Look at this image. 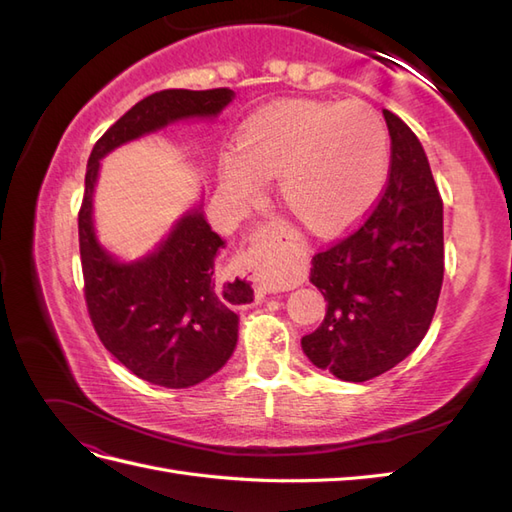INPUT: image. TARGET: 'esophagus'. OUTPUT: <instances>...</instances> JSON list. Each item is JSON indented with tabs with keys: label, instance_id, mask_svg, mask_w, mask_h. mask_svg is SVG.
I'll return each instance as SVG.
<instances>
[{
	"label": "esophagus",
	"instance_id": "obj_1",
	"mask_svg": "<svg viewBox=\"0 0 512 512\" xmlns=\"http://www.w3.org/2000/svg\"><path fill=\"white\" fill-rule=\"evenodd\" d=\"M228 294L237 303H258L267 297L273 288L275 277L267 265L265 254L241 262V265L230 273Z\"/></svg>",
	"mask_w": 512,
	"mask_h": 512
}]
</instances>
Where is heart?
Masks as SVG:
<instances>
[{
	"instance_id": "b5f03b06",
	"label": "heart",
	"mask_w": 512,
	"mask_h": 512,
	"mask_svg": "<svg viewBox=\"0 0 512 512\" xmlns=\"http://www.w3.org/2000/svg\"><path fill=\"white\" fill-rule=\"evenodd\" d=\"M239 149L220 158V181L235 203H252L265 177L303 226L342 228L374 203L389 173V136L365 102L280 100L243 123Z\"/></svg>"
}]
</instances>
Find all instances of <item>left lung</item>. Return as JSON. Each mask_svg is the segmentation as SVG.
I'll return each mask as SVG.
<instances>
[{
  "label": "left lung",
  "mask_w": 512,
  "mask_h": 512,
  "mask_svg": "<svg viewBox=\"0 0 512 512\" xmlns=\"http://www.w3.org/2000/svg\"><path fill=\"white\" fill-rule=\"evenodd\" d=\"M382 115L391 164L378 205L314 256L309 275L327 314L303 352L346 382L384 374L421 344L444 277L442 198L427 156L404 121Z\"/></svg>",
  "instance_id": "1"
}]
</instances>
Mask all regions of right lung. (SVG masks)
Returning <instances> with one entry per match:
<instances>
[{"label": "right lung", "instance_id": "right-lung-1", "mask_svg": "<svg viewBox=\"0 0 512 512\" xmlns=\"http://www.w3.org/2000/svg\"><path fill=\"white\" fill-rule=\"evenodd\" d=\"M232 100L228 87L156 91L119 117L94 145L79 209L85 303L104 348L134 376L185 389L222 369L237 346L239 318L215 292L213 258L224 241L203 213H188L141 262L121 265L96 241L91 194L108 151L183 117H215Z\"/></svg>", "mask_w": 512, "mask_h": 512}]
</instances>
